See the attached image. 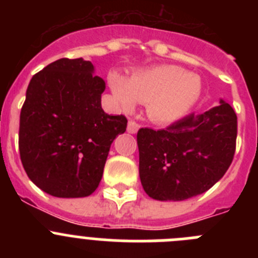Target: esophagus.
Instances as JSON below:
<instances>
[{"label": "esophagus", "instance_id": "obj_1", "mask_svg": "<svg viewBox=\"0 0 258 258\" xmlns=\"http://www.w3.org/2000/svg\"><path fill=\"white\" fill-rule=\"evenodd\" d=\"M138 129H140V124L137 121H134V120H129L127 121V127H126V131L129 132V133L134 134L138 132Z\"/></svg>", "mask_w": 258, "mask_h": 258}]
</instances>
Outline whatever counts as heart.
I'll return each instance as SVG.
<instances>
[{
    "label": "heart",
    "mask_w": 258,
    "mask_h": 258,
    "mask_svg": "<svg viewBox=\"0 0 258 258\" xmlns=\"http://www.w3.org/2000/svg\"><path fill=\"white\" fill-rule=\"evenodd\" d=\"M108 84L121 109L131 112L138 102L146 103L149 117L163 124L186 115L202 93L199 77L174 66L140 71L129 81L112 72L108 76Z\"/></svg>",
    "instance_id": "b5f03b06"
}]
</instances>
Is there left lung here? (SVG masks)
<instances>
[{
    "mask_svg": "<svg viewBox=\"0 0 258 258\" xmlns=\"http://www.w3.org/2000/svg\"><path fill=\"white\" fill-rule=\"evenodd\" d=\"M238 117L226 102L184 116L165 129L137 133L143 190L156 200H186L206 192L234 159Z\"/></svg>",
    "mask_w": 258,
    "mask_h": 258,
    "instance_id": "8db88e82",
    "label": "left lung"
}]
</instances>
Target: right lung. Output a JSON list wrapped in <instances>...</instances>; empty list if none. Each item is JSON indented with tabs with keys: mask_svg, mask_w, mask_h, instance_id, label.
I'll return each instance as SVG.
<instances>
[{
	"mask_svg": "<svg viewBox=\"0 0 258 258\" xmlns=\"http://www.w3.org/2000/svg\"><path fill=\"white\" fill-rule=\"evenodd\" d=\"M92 61L61 58L32 77L20 111L19 152L33 183L56 198L97 190L109 147L126 131L124 115L102 109L103 80Z\"/></svg>",
	"mask_w": 258,
	"mask_h": 258,
	"instance_id": "right-lung-1",
	"label": "right lung"
}]
</instances>
